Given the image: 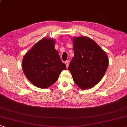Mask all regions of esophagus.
<instances>
[{"label": "esophagus", "instance_id": "esophagus-1", "mask_svg": "<svg viewBox=\"0 0 127 127\" xmlns=\"http://www.w3.org/2000/svg\"><path fill=\"white\" fill-rule=\"evenodd\" d=\"M65 64L66 66H67V68L68 67V65H69V60H67V61H65Z\"/></svg>", "mask_w": 127, "mask_h": 127}]
</instances>
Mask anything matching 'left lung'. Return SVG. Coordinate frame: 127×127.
Masks as SVG:
<instances>
[{"label": "left lung", "mask_w": 127, "mask_h": 127, "mask_svg": "<svg viewBox=\"0 0 127 127\" xmlns=\"http://www.w3.org/2000/svg\"><path fill=\"white\" fill-rule=\"evenodd\" d=\"M74 56L68 70L75 83L82 90L90 89L101 81L109 65L106 52L89 37H73Z\"/></svg>", "instance_id": "8db88e82"}]
</instances>
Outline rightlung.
I'll return each instance as SVG.
<instances>
[{"mask_svg":"<svg viewBox=\"0 0 127 127\" xmlns=\"http://www.w3.org/2000/svg\"><path fill=\"white\" fill-rule=\"evenodd\" d=\"M55 40L44 38L27 52L22 59V70L26 78L39 88H48L55 83L65 64L61 61Z\"/></svg>","mask_w":127,"mask_h":127,"instance_id":"obj_1","label":"right lung"}]
</instances>
